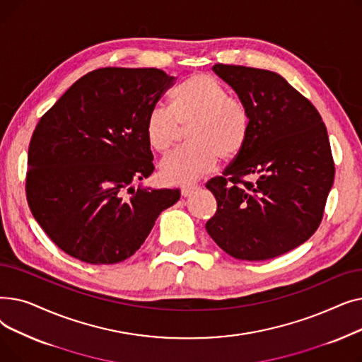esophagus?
<instances>
[{"instance_id":"esophagus-1","label":"esophagus","mask_w":362,"mask_h":362,"mask_svg":"<svg viewBox=\"0 0 362 362\" xmlns=\"http://www.w3.org/2000/svg\"><path fill=\"white\" fill-rule=\"evenodd\" d=\"M197 189H198L197 185H187V186H183V187H182L180 194H182L183 198H187V197H191V195L197 191Z\"/></svg>"}]
</instances>
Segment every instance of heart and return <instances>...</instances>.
Returning a JSON list of instances; mask_svg holds the SVG:
<instances>
[{
  "mask_svg": "<svg viewBox=\"0 0 362 362\" xmlns=\"http://www.w3.org/2000/svg\"><path fill=\"white\" fill-rule=\"evenodd\" d=\"M187 127L191 144L171 152L160 165L170 185L194 182L211 171L218 158H236L248 142L251 114L211 76L194 74L171 93V108L158 105L148 112L145 136L152 149L165 154Z\"/></svg>",
  "mask_w": 362,
  "mask_h": 362,
  "instance_id": "obj_1",
  "label": "heart"
}]
</instances>
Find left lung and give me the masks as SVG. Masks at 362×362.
<instances>
[{
  "mask_svg": "<svg viewBox=\"0 0 362 362\" xmlns=\"http://www.w3.org/2000/svg\"><path fill=\"white\" fill-rule=\"evenodd\" d=\"M251 114L243 151L206 183L217 211L205 229L238 259L262 261L292 251L321 223L334 180L327 129L315 107L280 74L216 64Z\"/></svg>",
  "mask_w": 362,
  "mask_h": 362,
  "instance_id": "left-lung-1",
  "label": "left lung"
}]
</instances>
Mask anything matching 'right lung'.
<instances>
[{"instance_id":"obj_1","label":"right lung","mask_w":362,"mask_h":362,"mask_svg":"<svg viewBox=\"0 0 362 362\" xmlns=\"http://www.w3.org/2000/svg\"><path fill=\"white\" fill-rule=\"evenodd\" d=\"M175 78L160 69L104 67L76 81L41 117L28 154L35 220L73 258L116 264L135 254L179 189L135 182L154 171L148 112Z\"/></svg>"}]
</instances>
